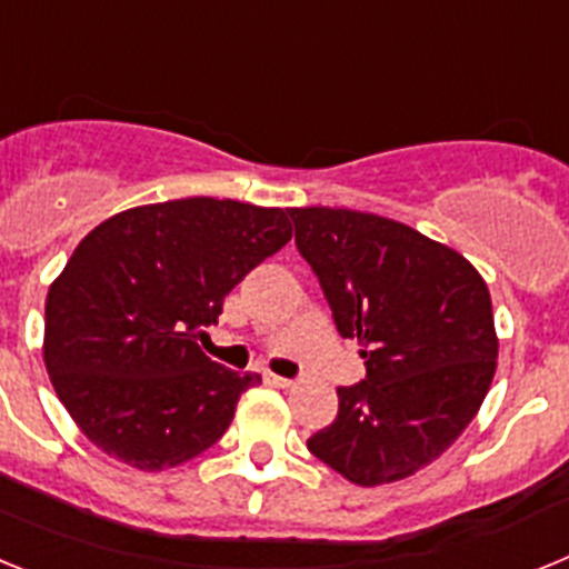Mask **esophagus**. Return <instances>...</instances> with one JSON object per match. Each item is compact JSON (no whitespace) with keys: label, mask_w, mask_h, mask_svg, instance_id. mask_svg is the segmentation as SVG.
Listing matches in <instances>:
<instances>
[{"label":"esophagus","mask_w":569,"mask_h":569,"mask_svg":"<svg viewBox=\"0 0 569 569\" xmlns=\"http://www.w3.org/2000/svg\"><path fill=\"white\" fill-rule=\"evenodd\" d=\"M264 381L270 387H293V379H284V376H276V373H264Z\"/></svg>","instance_id":"34e87169"}]
</instances>
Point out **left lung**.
<instances>
[{
    "label": "left lung",
    "instance_id": "8db88e82",
    "mask_svg": "<svg viewBox=\"0 0 569 569\" xmlns=\"http://www.w3.org/2000/svg\"><path fill=\"white\" fill-rule=\"evenodd\" d=\"M296 248L328 296L365 381L339 387V416L308 450L359 487L419 472L453 445L490 390L499 336L490 290L441 241L376 213L290 208Z\"/></svg>",
    "mask_w": 569,
    "mask_h": 569
}]
</instances>
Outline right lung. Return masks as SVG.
Returning <instances> with one entry per match:
<instances>
[{
    "label": "right lung",
    "instance_id": "1",
    "mask_svg": "<svg viewBox=\"0 0 569 569\" xmlns=\"http://www.w3.org/2000/svg\"><path fill=\"white\" fill-rule=\"evenodd\" d=\"M290 236L281 208L193 196L122 210L79 241L48 290L42 356L102 453L156 472L222 439L261 376L216 365L196 339Z\"/></svg>",
    "mask_w": 569,
    "mask_h": 569
}]
</instances>
